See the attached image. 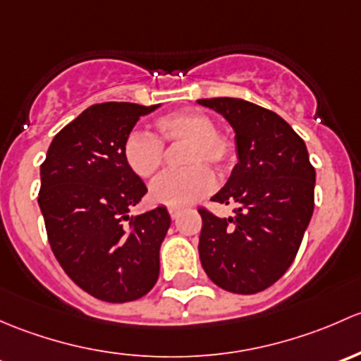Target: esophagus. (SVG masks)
<instances>
[{"label":"esophagus","instance_id":"1","mask_svg":"<svg viewBox=\"0 0 361 361\" xmlns=\"http://www.w3.org/2000/svg\"><path fill=\"white\" fill-rule=\"evenodd\" d=\"M169 212H170V217L172 219L179 217V210H177V208H169Z\"/></svg>","mask_w":361,"mask_h":361}]
</instances>
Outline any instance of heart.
<instances>
[{"label":"heart","mask_w":361,"mask_h":361,"mask_svg":"<svg viewBox=\"0 0 361 361\" xmlns=\"http://www.w3.org/2000/svg\"><path fill=\"white\" fill-rule=\"evenodd\" d=\"M156 137L133 130L126 135L121 154L130 172L144 180L153 179L165 161V147L188 144L182 151L185 169L156 179L149 196L158 205L185 208L214 189L215 177L207 165L226 173L236 159V144L228 133L215 128L210 114L200 109H184L165 114L154 123Z\"/></svg>","instance_id":"obj_1"}]
</instances>
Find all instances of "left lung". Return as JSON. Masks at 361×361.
Listing matches in <instances>:
<instances>
[{
    "label": "left lung",
    "mask_w": 361,
    "mask_h": 361,
    "mask_svg": "<svg viewBox=\"0 0 361 361\" xmlns=\"http://www.w3.org/2000/svg\"><path fill=\"white\" fill-rule=\"evenodd\" d=\"M235 128L238 163L212 202L235 205L221 219L205 207L200 261L215 285L257 293L290 267L314 208V166L283 118L243 99H200Z\"/></svg>",
    "instance_id": "left-lung-1"
}]
</instances>
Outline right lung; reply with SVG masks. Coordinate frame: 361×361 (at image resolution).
Returning <instances> with one entry per match:
<instances>
[{
  "instance_id": "right-lung-1",
  "label": "right lung",
  "mask_w": 361,
  "mask_h": 361,
  "mask_svg": "<svg viewBox=\"0 0 361 361\" xmlns=\"http://www.w3.org/2000/svg\"><path fill=\"white\" fill-rule=\"evenodd\" d=\"M156 107L94 104L54 137L39 170L51 252L78 287L106 302L140 299L158 280L169 210L128 217L147 188L121 154L139 118Z\"/></svg>"
}]
</instances>
